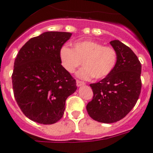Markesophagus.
I'll list each match as a JSON object with an SVG mask.
<instances>
[{
    "mask_svg": "<svg viewBox=\"0 0 153 153\" xmlns=\"http://www.w3.org/2000/svg\"><path fill=\"white\" fill-rule=\"evenodd\" d=\"M84 84H85V82H82V81L80 80H76V86H77L78 87L81 86H83Z\"/></svg>",
    "mask_w": 153,
    "mask_h": 153,
    "instance_id": "1",
    "label": "esophagus"
}]
</instances>
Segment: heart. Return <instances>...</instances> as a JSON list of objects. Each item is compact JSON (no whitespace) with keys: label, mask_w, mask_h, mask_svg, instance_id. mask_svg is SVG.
I'll use <instances>...</instances> for the list:
<instances>
[{"label":"heart","mask_w":153,"mask_h":153,"mask_svg":"<svg viewBox=\"0 0 153 153\" xmlns=\"http://www.w3.org/2000/svg\"><path fill=\"white\" fill-rule=\"evenodd\" d=\"M60 58L64 69L74 74L82 64L77 76L82 79H103L108 76L115 67L117 54L115 49L93 40L76 42L73 49L63 46L60 50Z\"/></svg>","instance_id":"obj_1"}]
</instances>
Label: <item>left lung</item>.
Returning <instances> with one entry per match:
<instances>
[{"instance_id":"8db88e82","label":"left lung","mask_w":153,"mask_h":153,"mask_svg":"<svg viewBox=\"0 0 153 153\" xmlns=\"http://www.w3.org/2000/svg\"><path fill=\"white\" fill-rule=\"evenodd\" d=\"M117 61L104 79L92 83L93 98L86 105L89 115L101 123L117 122L135 106L141 91V64L128 46L119 40L110 42Z\"/></svg>"}]
</instances>
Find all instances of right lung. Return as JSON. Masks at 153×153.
I'll use <instances>...</instances> for the list:
<instances>
[{
    "label": "right lung",
    "instance_id": "right-lung-1",
    "mask_svg": "<svg viewBox=\"0 0 153 153\" xmlns=\"http://www.w3.org/2000/svg\"><path fill=\"white\" fill-rule=\"evenodd\" d=\"M72 33L45 32L32 38L16 55L12 74L14 97L30 120L52 124L63 117L76 80L61 65L60 50Z\"/></svg>",
    "mask_w": 153,
    "mask_h": 153
}]
</instances>
